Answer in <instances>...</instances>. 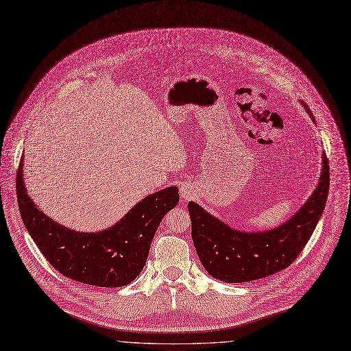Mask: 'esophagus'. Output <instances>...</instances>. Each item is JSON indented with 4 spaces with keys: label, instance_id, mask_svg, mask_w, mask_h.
I'll return each mask as SVG.
<instances>
[{
    "label": "esophagus",
    "instance_id": "obj_1",
    "mask_svg": "<svg viewBox=\"0 0 351 351\" xmlns=\"http://www.w3.org/2000/svg\"><path fill=\"white\" fill-rule=\"evenodd\" d=\"M193 193H195V191H193V188L188 184L182 185V189H180V197H182L185 201L191 199L193 197Z\"/></svg>",
    "mask_w": 351,
    "mask_h": 351
}]
</instances>
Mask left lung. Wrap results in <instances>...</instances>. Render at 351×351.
<instances>
[{
    "label": "left lung",
    "mask_w": 351,
    "mask_h": 351,
    "mask_svg": "<svg viewBox=\"0 0 351 351\" xmlns=\"http://www.w3.org/2000/svg\"><path fill=\"white\" fill-rule=\"evenodd\" d=\"M328 188L330 166L324 153L319 184L313 195L289 221L265 232L232 230L198 204L189 202L192 240L202 266L213 278L228 283L262 279L287 269L313 236L326 208Z\"/></svg>",
    "instance_id": "left-lung-1"
}]
</instances>
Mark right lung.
I'll use <instances>...</instances> for the list:
<instances>
[{
    "mask_svg": "<svg viewBox=\"0 0 351 351\" xmlns=\"http://www.w3.org/2000/svg\"><path fill=\"white\" fill-rule=\"evenodd\" d=\"M16 188L23 223L46 261L60 275L101 288L125 287L140 275L162 218L179 202L175 186L154 192L119 224L93 234L64 228L38 211L24 189L23 158Z\"/></svg>",
    "mask_w": 351,
    "mask_h": 351,
    "instance_id": "right-lung-1",
    "label": "right lung"
}]
</instances>
